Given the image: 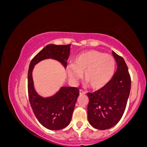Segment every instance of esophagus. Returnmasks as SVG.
<instances>
[{
  "label": "esophagus",
  "mask_w": 147,
  "mask_h": 147,
  "mask_svg": "<svg viewBox=\"0 0 147 147\" xmlns=\"http://www.w3.org/2000/svg\"><path fill=\"white\" fill-rule=\"evenodd\" d=\"M79 94H86V92H84V90H79Z\"/></svg>",
  "instance_id": "34e87169"
}]
</instances>
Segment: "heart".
Returning <instances> with one entry per match:
<instances>
[{"label":"heart","instance_id":"obj_1","mask_svg":"<svg viewBox=\"0 0 147 147\" xmlns=\"http://www.w3.org/2000/svg\"><path fill=\"white\" fill-rule=\"evenodd\" d=\"M115 60L110 55L97 50H88L74 59L72 64L67 66L69 79L75 82L83 73V80L93 90L105 87L113 77Z\"/></svg>","mask_w":147,"mask_h":147}]
</instances>
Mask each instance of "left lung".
<instances>
[{"label":"left lung","instance_id":"obj_1","mask_svg":"<svg viewBox=\"0 0 147 147\" xmlns=\"http://www.w3.org/2000/svg\"><path fill=\"white\" fill-rule=\"evenodd\" d=\"M117 70L105 87L93 93L88 92V120L99 130L112 128L122 118L131 90V77L125 61L114 51Z\"/></svg>","mask_w":147,"mask_h":147}]
</instances>
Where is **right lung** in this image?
I'll return each mask as SVG.
<instances>
[{
    "label": "right lung",
    "mask_w": 147,
    "mask_h": 147,
    "mask_svg": "<svg viewBox=\"0 0 147 147\" xmlns=\"http://www.w3.org/2000/svg\"><path fill=\"white\" fill-rule=\"evenodd\" d=\"M70 45H46L32 59L28 69V87L30 105L40 124L53 131L64 129L70 123L76 101L79 95V89L63 86L55 95L43 97L35 90L32 71L36 64L48 59L58 61L66 68Z\"/></svg>",
    "instance_id": "right-lung-1"
}]
</instances>
